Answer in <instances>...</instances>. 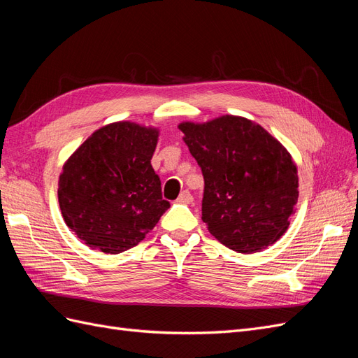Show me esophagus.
Instances as JSON below:
<instances>
[{"label": "esophagus", "mask_w": 358, "mask_h": 358, "mask_svg": "<svg viewBox=\"0 0 358 358\" xmlns=\"http://www.w3.org/2000/svg\"><path fill=\"white\" fill-rule=\"evenodd\" d=\"M192 200H194V199H192V196H191V192L187 191V189L182 191L180 196L178 197V201L182 203V204H189V203H192Z\"/></svg>", "instance_id": "esophagus-1"}]
</instances>
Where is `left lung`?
<instances>
[{
	"label": "left lung",
	"mask_w": 358,
	"mask_h": 358,
	"mask_svg": "<svg viewBox=\"0 0 358 358\" xmlns=\"http://www.w3.org/2000/svg\"><path fill=\"white\" fill-rule=\"evenodd\" d=\"M204 178L201 220L222 245L252 254L280 239L299 200L297 167L266 129L242 116L182 122Z\"/></svg>",
	"instance_id": "8db88e82"
}]
</instances>
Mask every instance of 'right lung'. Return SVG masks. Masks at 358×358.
Segmentation results:
<instances>
[{
  "label": "right lung",
  "mask_w": 358,
  "mask_h": 358,
  "mask_svg": "<svg viewBox=\"0 0 358 358\" xmlns=\"http://www.w3.org/2000/svg\"><path fill=\"white\" fill-rule=\"evenodd\" d=\"M158 129L113 122L85 140L66 161L58 182L62 218L92 249L119 254L154 229L170 203L150 166Z\"/></svg>",
  "instance_id": "right-lung-1"
}]
</instances>
